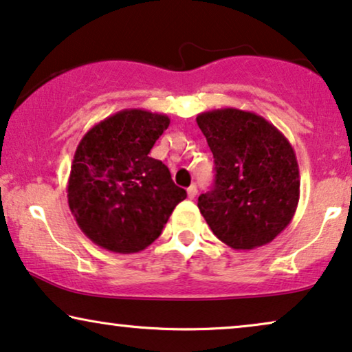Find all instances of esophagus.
I'll return each mask as SVG.
<instances>
[{
	"label": "esophagus",
	"instance_id": "34e87169",
	"mask_svg": "<svg viewBox=\"0 0 352 352\" xmlns=\"http://www.w3.org/2000/svg\"><path fill=\"white\" fill-rule=\"evenodd\" d=\"M186 193H188V198L190 199H195L196 195H198V188H196V185H191L188 190H186Z\"/></svg>",
	"mask_w": 352,
	"mask_h": 352
}]
</instances>
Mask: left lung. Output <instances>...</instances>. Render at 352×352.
<instances>
[{
    "label": "left lung",
    "mask_w": 352,
    "mask_h": 352,
    "mask_svg": "<svg viewBox=\"0 0 352 352\" xmlns=\"http://www.w3.org/2000/svg\"><path fill=\"white\" fill-rule=\"evenodd\" d=\"M196 122L215 162L214 188L198 198L201 214L233 250L267 245L298 208L301 179L292 143L262 116L235 107L201 112Z\"/></svg>",
    "instance_id": "8db88e82"
}]
</instances>
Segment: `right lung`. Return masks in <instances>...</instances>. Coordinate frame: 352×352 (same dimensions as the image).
<instances>
[{
	"label": "right lung",
	"instance_id": "obj_1",
	"mask_svg": "<svg viewBox=\"0 0 352 352\" xmlns=\"http://www.w3.org/2000/svg\"><path fill=\"white\" fill-rule=\"evenodd\" d=\"M168 124L166 114L124 109L93 125L75 149L69 208L80 230L102 250L143 251L186 198L168 168L149 156Z\"/></svg>",
	"mask_w": 352,
	"mask_h": 352
}]
</instances>
